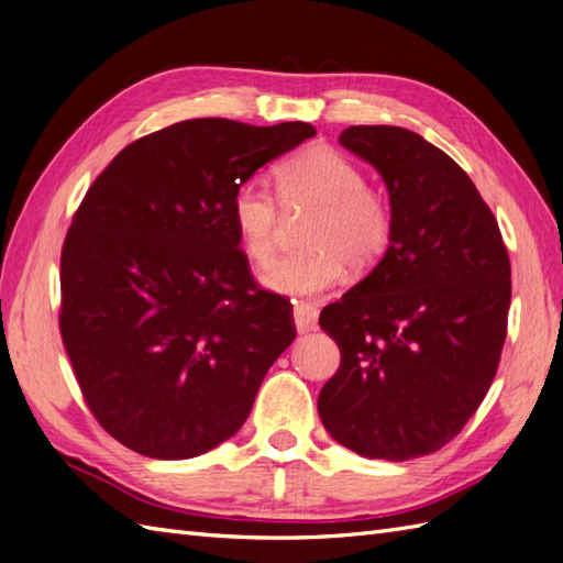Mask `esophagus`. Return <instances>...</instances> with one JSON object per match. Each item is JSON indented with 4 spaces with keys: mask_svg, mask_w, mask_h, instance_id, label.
I'll use <instances>...</instances> for the list:
<instances>
[{
    "mask_svg": "<svg viewBox=\"0 0 563 563\" xmlns=\"http://www.w3.org/2000/svg\"><path fill=\"white\" fill-rule=\"evenodd\" d=\"M294 322H296V329L300 334L312 332V329L318 327V308L300 300V303L294 306Z\"/></svg>",
    "mask_w": 563,
    "mask_h": 563,
    "instance_id": "esophagus-1",
    "label": "esophagus"
}]
</instances>
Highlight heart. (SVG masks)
<instances>
[{"label": "heart", "mask_w": 563, "mask_h": 563, "mask_svg": "<svg viewBox=\"0 0 563 563\" xmlns=\"http://www.w3.org/2000/svg\"><path fill=\"white\" fill-rule=\"evenodd\" d=\"M277 196L284 212H312L303 231L308 251L282 255L265 269L269 289L312 296L332 289L344 263L367 269L389 249L394 217L389 202L367 188L365 172L327 145H312L286 159L277 172ZM279 202L257 181H245L231 198L241 251L263 265L274 255L282 227Z\"/></svg>", "instance_id": "b5f03b06"}]
</instances>
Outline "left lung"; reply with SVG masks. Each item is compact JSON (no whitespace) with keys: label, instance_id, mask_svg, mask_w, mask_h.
<instances>
[{"label":"left lung","instance_id":"1","mask_svg":"<svg viewBox=\"0 0 563 563\" xmlns=\"http://www.w3.org/2000/svg\"><path fill=\"white\" fill-rule=\"evenodd\" d=\"M339 143L385 178L394 234L375 269L320 312L341 351L320 420L365 459L428 456L463 430L497 375L509 253L444 150L399 126H349Z\"/></svg>","mask_w":563,"mask_h":563}]
</instances>
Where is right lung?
Segmentation results:
<instances>
[{"label":"right lung","instance_id":"obj_1","mask_svg":"<svg viewBox=\"0 0 563 563\" xmlns=\"http://www.w3.org/2000/svg\"><path fill=\"white\" fill-rule=\"evenodd\" d=\"M312 135L303 121H178L88 188L62 249L59 329L90 413L123 446L194 459L249 418L296 324L253 279L231 198Z\"/></svg>","mask_w":563,"mask_h":563}]
</instances>
